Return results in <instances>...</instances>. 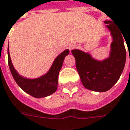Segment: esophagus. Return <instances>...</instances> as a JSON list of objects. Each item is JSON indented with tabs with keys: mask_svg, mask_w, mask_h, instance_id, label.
<instances>
[{
	"mask_svg": "<svg viewBox=\"0 0 130 130\" xmlns=\"http://www.w3.org/2000/svg\"><path fill=\"white\" fill-rule=\"evenodd\" d=\"M75 46H76V45H74V44H73V43H72V44H70V45L68 46V48H69L70 51H72L73 48H75Z\"/></svg>",
	"mask_w": 130,
	"mask_h": 130,
	"instance_id": "obj_1",
	"label": "esophagus"
}]
</instances>
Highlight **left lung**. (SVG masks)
Listing matches in <instances>:
<instances>
[{
	"label": "left lung",
	"mask_w": 130,
	"mask_h": 130,
	"mask_svg": "<svg viewBox=\"0 0 130 130\" xmlns=\"http://www.w3.org/2000/svg\"><path fill=\"white\" fill-rule=\"evenodd\" d=\"M104 22L111 31L113 40L108 58L98 61L88 53L79 50L72 51L82 84L87 89L99 92L106 91L114 86L122 74L126 61L124 36L113 22Z\"/></svg>",
	"instance_id": "obj_1"
}]
</instances>
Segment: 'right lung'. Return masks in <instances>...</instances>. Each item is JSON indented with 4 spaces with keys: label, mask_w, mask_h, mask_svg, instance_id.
Returning <instances> with one entry per match:
<instances>
[{
    "label": "right lung",
    "mask_w": 130,
    "mask_h": 130,
    "mask_svg": "<svg viewBox=\"0 0 130 130\" xmlns=\"http://www.w3.org/2000/svg\"><path fill=\"white\" fill-rule=\"evenodd\" d=\"M69 50L64 51L56 58L47 74L34 79H25L19 75L12 64L9 49L8 50V65L14 79L22 90L31 96L42 98L50 96L57 89L59 72L62 68L65 57L69 54Z\"/></svg>",
    "instance_id": "1"
}]
</instances>
